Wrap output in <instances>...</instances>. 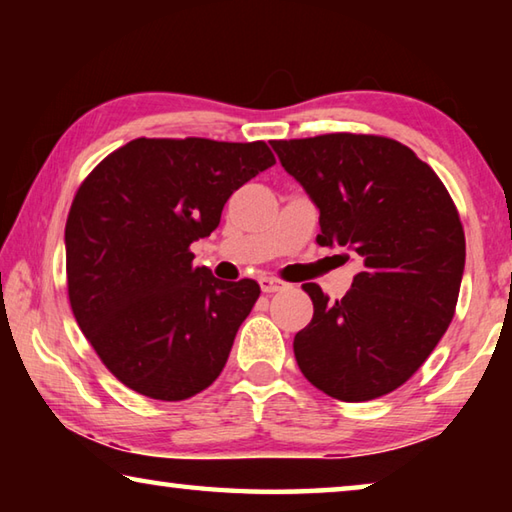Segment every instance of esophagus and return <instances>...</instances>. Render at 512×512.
<instances>
[{
	"label": "esophagus",
	"instance_id": "obj_1",
	"mask_svg": "<svg viewBox=\"0 0 512 512\" xmlns=\"http://www.w3.org/2000/svg\"><path fill=\"white\" fill-rule=\"evenodd\" d=\"M259 287H262L264 293H275V291H282L287 284H284L282 280H277V277H271V275H264L262 280H259Z\"/></svg>",
	"mask_w": 512,
	"mask_h": 512
}]
</instances>
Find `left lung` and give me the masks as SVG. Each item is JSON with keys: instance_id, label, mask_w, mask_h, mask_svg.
<instances>
[{"instance_id": "left-lung-1", "label": "left lung", "mask_w": 512, "mask_h": 512, "mask_svg": "<svg viewBox=\"0 0 512 512\" xmlns=\"http://www.w3.org/2000/svg\"><path fill=\"white\" fill-rule=\"evenodd\" d=\"M271 144L320 210L318 244L341 246L361 264L341 300L302 284L314 302V318L293 339L302 375L343 402L391 393L454 318L465 232L452 196L391 137L329 133Z\"/></svg>"}]
</instances>
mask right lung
Masks as SVG:
<instances>
[{
    "mask_svg": "<svg viewBox=\"0 0 512 512\" xmlns=\"http://www.w3.org/2000/svg\"><path fill=\"white\" fill-rule=\"evenodd\" d=\"M273 164L264 142L137 137L83 180L65 225L69 305L131 391L180 402L221 375L259 284L219 280L189 246Z\"/></svg>",
    "mask_w": 512,
    "mask_h": 512,
    "instance_id": "right-lung-1",
    "label": "right lung"
}]
</instances>
